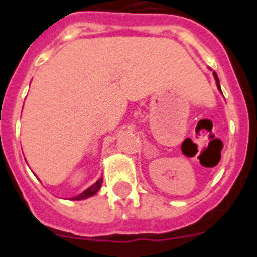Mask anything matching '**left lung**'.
<instances>
[{"label":"left lung","mask_w":257,"mask_h":257,"mask_svg":"<svg viewBox=\"0 0 257 257\" xmlns=\"http://www.w3.org/2000/svg\"><path fill=\"white\" fill-rule=\"evenodd\" d=\"M214 77H215V80H216V85H217V88H218V90L221 91V87H220V81H218V77H217V75H216L215 71H214Z\"/></svg>","instance_id":"left-lung-1"}]
</instances>
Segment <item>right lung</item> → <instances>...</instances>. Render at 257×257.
<instances>
[{"label": "right lung", "instance_id": "right-lung-1", "mask_svg": "<svg viewBox=\"0 0 257 257\" xmlns=\"http://www.w3.org/2000/svg\"><path fill=\"white\" fill-rule=\"evenodd\" d=\"M101 185H102V179H100V180H98V181H96L95 184L92 185V186L88 187L87 190H85V191H83L82 194L78 195V196L73 197L72 200H83V199H87V197L93 196V195L97 194L98 190L101 189Z\"/></svg>", "mask_w": 257, "mask_h": 257}]
</instances>
